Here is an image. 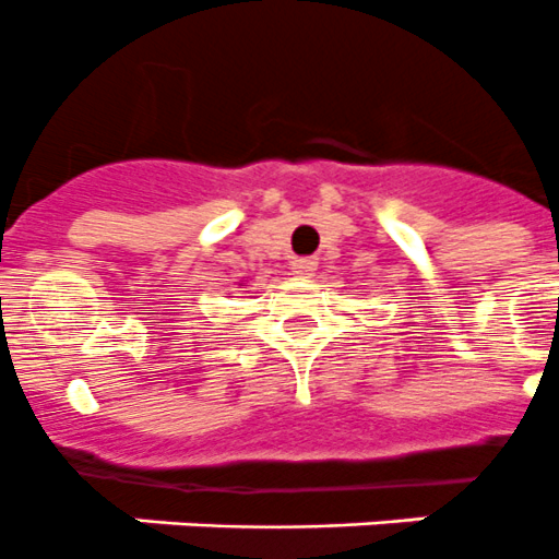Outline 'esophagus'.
Listing matches in <instances>:
<instances>
[{"instance_id": "34e87169", "label": "esophagus", "mask_w": 559, "mask_h": 559, "mask_svg": "<svg viewBox=\"0 0 559 559\" xmlns=\"http://www.w3.org/2000/svg\"><path fill=\"white\" fill-rule=\"evenodd\" d=\"M314 270H318V264H314L312 259H295L293 264H289V273H293V278H298V281L312 278Z\"/></svg>"}]
</instances>
